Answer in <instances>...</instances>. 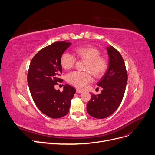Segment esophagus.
I'll return each mask as SVG.
<instances>
[{
    "label": "esophagus",
    "mask_w": 155,
    "mask_h": 155,
    "mask_svg": "<svg viewBox=\"0 0 155 155\" xmlns=\"http://www.w3.org/2000/svg\"><path fill=\"white\" fill-rule=\"evenodd\" d=\"M76 91H77V93H78V94H81V93L83 92V91L80 90H79V89H77Z\"/></svg>",
    "instance_id": "esophagus-1"
}]
</instances>
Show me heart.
Segmentation results:
<instances>
[{
	"label": "heart",
	"instance_id": "obj_1",
	"mask_svg": "<svg viewBox=\"0 0 155 155\" xmlns=\"http://www.w3.org/2000/svg\"><path fill=\"white\" fill-rule=\"evenodd\" d=\"M77 58L87 61L85 67L86 71H72L67 76V81L71 85L79 88H84L91 80V74L95 78L104 76L108 68L107 59L100 56V51L96 47L86 45L75 50ZM76 62L74 55L64 52L60 58V65L64 69L69 70L73 67Z\"/></svg>",
	"mask_w": 155,
	"mask_h": 155
}]
</instances>
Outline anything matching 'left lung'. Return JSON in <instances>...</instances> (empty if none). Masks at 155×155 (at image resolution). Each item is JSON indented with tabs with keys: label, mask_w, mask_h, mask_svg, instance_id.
<instances>
[{
	"label": "left lung",
	"mask_w": 155,
	"mask_h": 155,
	"mask_svg": "<svg viewBox=\"0 0 155 155\" xmlns=\"http://www.w3.org/2000/svg\"><path fill=\"white\" fill-rule=\"evenodd\" d=\"M109 65L105 75L97 83L103 90L100 94H91L87 105L88 114L95 118H105L114 113L124 96L128 74L124 60L112 46L107 47Z\"/></svg>",
	"instance_id": "left-lung-1"
}]
</instances>
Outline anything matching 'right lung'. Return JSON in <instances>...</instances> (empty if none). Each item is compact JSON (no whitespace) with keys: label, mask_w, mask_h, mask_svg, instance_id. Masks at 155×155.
Masks as SVG:
<instances>
[{"label":"right lung","mask_w":155,"mask_h":155,"mask_svg":"<svg viewBox=\"0 0 155 155\" xmlns=\"http://www.w3.org/2000/svg\"><path fill=\"white\" fill-rule=\"evenodd\" d=\"M71 45L67 41L56 42L41 49L31 60L27 81L31 95L39 110L51 118L65 116L76 90L65 85L63 91L55 89L62 79L60 58Z\"/></svg>","instance_id":"right-lung-1"}]
</instances>
